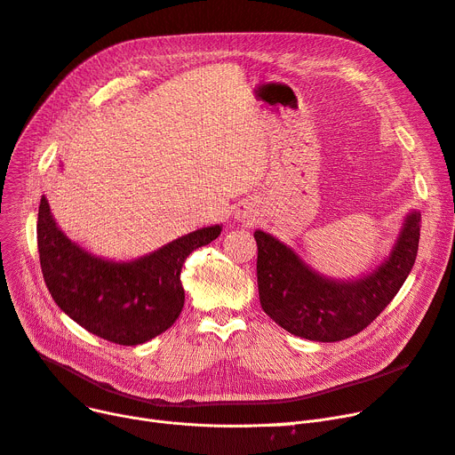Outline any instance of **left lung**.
Returning a JSON list of instances; mask_svg holds the SVG:
<instances>
[{"label": "left lung", "mask_w": 455, "mask_h": 455, "mask_svg": "<svg viewBox=\"0 0 455 455\" xmlns=\"http://www.w3.org/2000/svg\"><path fill=\"white\" fill-rule=\"evenodd\" d=\"M420 213L403 221L387 259L357 280H333L306 266L275 235L256 230L258 291L264 312L283 330L309 341H341L367 328L395 299L413 269Z\"/></svg>", "instance_id": "8db88e82"}]
</instances>
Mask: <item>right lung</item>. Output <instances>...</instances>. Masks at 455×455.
Instances as JSON below:
<instances>
[{
    "instance_id": "add662e5",
    "label": "right lung",
    "mask_w": 455,
    "mask_h": 455,
    "mask_svg": "<svg viewBox=\"0 0 455 455\" xmlns=\"http://www.w3.org/2000/svg\"><path fill=\"white\" fill-rule=\"evenodd\" d=\"M220 234V225L204 227L138 259L110 261L71 242L45 197L36 223L40 267L57 306L93 336L124 347L146 343L177 321L184 259Z\"/></svg>"
}]
</instances>
